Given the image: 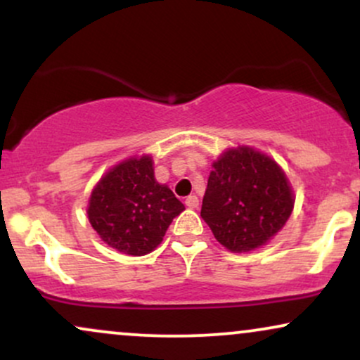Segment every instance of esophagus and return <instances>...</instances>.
<instances>
[{"label":"esophagus","mask_w":360,"mask_h":360,"mask_svg":"<svg viewBox=\"0 0 360 360\" xmlns=\"http://www.w3.org/2000/svg\"><path fill=\"white\" fill-rule=\"evenodd\" d=\"M186 206H188V208H191V210H194V208H198V206H200V200H198V196H188L186 198Z\"/></svg>","instance_id":"1"}]
</instances>
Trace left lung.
Instances as JSON below:
<instances>
[{"label":"left lung","instance_id":"8db88e82","mask_svg":"<svg viewBox=\"0 0 360 360\" xmlns=\"http://www.w3.org/2000/svg\"><path fill=\"white\" fill-rule=\"evenodd\" d=\"M292 208L295 194L279 164L238 146L213 162L201 218L225 249L240 254L266 245L286 225Z\"/></svg>","mask_w":360,"mask_h":360}]
</instances>
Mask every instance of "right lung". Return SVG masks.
I'll return each instance as SVG.
<instances>
[{
    "mask_svg": "<svg viewBox=\"0 0 360 360\" xmlns=\"http://www.w3.org/2000/svg\"><path fill=\"white\" fill-rule=\"evenodd\" d=\"M91 226L111 249L146 255L162 242L184 205L154 176L150 155L122 160L98 181L88 203Z\"/></svg>",
    "mask_w": 360,
    "mask_h": 360,
    "instance_id": "1",
    "label": "right lung"
}]
</instances>
